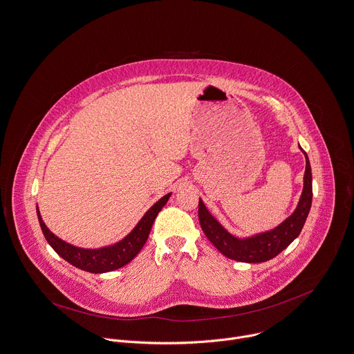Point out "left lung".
I'll use <instances>...</instances> for the list:
<instances>
[{
  "label": "left lung",
  "instance_id": "obj_1",
  "mask_svg": "<svg viewBox=\"0 0 354 354\" xmlns=\"http://www.w3.org/2000/svg\"><path fill=\"white\" fill-rule=\"evenodd\" d=\"M301 149V147H299ZM302 150V149H301ZM304 151V150H302ZM305 154V174H304V189L301 194L299 203L291 216H288L283 223L268 232H263L250 238H236L230 234L205 208L203 200L198 203V218L201 227L209 242L226 257L245 261V263H263L272 257H276L288 245L298 238L301 233L306 216L312 204V173L308 156Z\"/></svg>",
  "mask_w": 354,
  "mask_h": 354
}]
</instances>
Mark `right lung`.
Wrapping results in <instances>:
<instances>
[{
    "instance_id": "obj_1",
    "label": "right lung",
    "mask_w": 354,
    "mask_h": 354,
    "mask_svg": "<svg viewBox=\"0 0 354 354\" xmlns=\"http://www.w3.org/2000/svg\"><path fill=\"white\" fill-rule=\"evenodd\" d=\"M170 194L165 195L159 201H157L145 215L143 218L138 222V225L133 227V230L125 236L121 242H118L112 246H105L101 249H82V248H75L70 243H66L60 238H57L56 234H53L45 222L42 221L41 214L37 211V219L39 223H41L42 232L45 234V238L48 243L52 246V249L66 261L73 264L74 267L88 271V272H108L112 270H118L128 264L131 260L135 259V256L142 250L143 245L146 243L149 233L151 229V225L159 214L162 208L166 205V203L170 198Z\"/></svg>"
}]
</instances>
